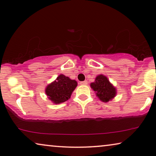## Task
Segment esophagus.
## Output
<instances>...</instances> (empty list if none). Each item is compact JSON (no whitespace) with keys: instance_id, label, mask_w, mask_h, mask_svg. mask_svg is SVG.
<instances>
[{"instance_id":"34e87169","label":"esophagus","mask_w":156,"mask_h":156,"mask_svg":"<svg viewBox=\"0 0 156 156\" xmlns=\"http://www.w3.org/2000/svg\"><path fill=\"white\" fill-rule=\"evenodd\" d=\"M87 84H88L87 81H83V82H80V84H82V85H87Z\"/></svg>"}]
</instances>
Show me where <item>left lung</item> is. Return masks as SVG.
I'll return each mask as SVG.
<instances>
[{
  "label": "left lung",
  "instance_id": "obj_1",
  "mask_svg": "<svg viewBox=\"0 0 156 156\" xmlns=\"http://www.w3.org/2000/svg\"><path fill=\"white\" fill-rule=\"evenodd\" d=\"M90 87L95 91L98 99L105 103L112 101L117 93L116 87L104 74H99L96 76L95 81L91 83Z\"/></svg>",
  "mask_w": 156,
  "mask_h": 156
}]
</instances>
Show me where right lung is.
Here are the masks:
<instances>
[{"instance_id": "right-lung-1", "label": "right lung", "mask_w": 156, "mask_h": 156, "mask_svg": "<svg viewBox=\"0 0 156 156\" xmlns=\"http://www.w3.org/2000/svg\"><path fill=\"white\" fill-rule=\"evenodd\" d=\"M77 86L76 80L61 74L54 82L49 84L45 88L48 98L55 104L63 103L70 99L72 92Z\"/></svg>"}]
</instances>
